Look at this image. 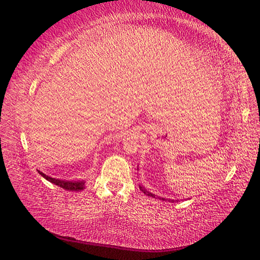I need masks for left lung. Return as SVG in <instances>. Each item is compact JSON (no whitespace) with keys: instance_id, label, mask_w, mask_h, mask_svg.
I'll return each mask as SVG.
<instances>
[{"instance_id":"8db88e82","label":"left lung","mask_w":260,"mask_h":260,"mask_svg":"<svg viewBox=\"0 0 260 260\" xmlns=\"http://www.w3.org/2000/svg\"><path fill=\"white\" fill-rule=\"evenodd\" d=\"M140 189H141V190H142L144 193H146V195L151 196V197H153V199H156V195H153V193H151V192H149L148 190H146V188H143V187L140 186ZM158 199H160V200H162V201H169V200L164 199V197H158ZM172 202H174V201H172Z\"/></svg>"}]
</instances>
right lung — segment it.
<instances>
[{
    "instance_id": "right-lung-1",
    "label": "right lung",
    "mask_w": 260,
    "mask_h": 260,
    "mask_svg": "<svg viewBox=\"0 0 260 260\" xmlns=\"http://www.w3.org/2000/svg\"><path fill=\"white\" fill-rule=\"evenodd\" d=\"M39 173H40L43 178L48 181L56 184V186H58L63 189H67V190L70 191H79V190H82L83 188H85V181H65V180H59V179H55V178H51L49 175H46L45 173L40 172V171H38Z\"/></svg>"
}]
</instances>
